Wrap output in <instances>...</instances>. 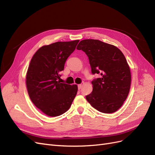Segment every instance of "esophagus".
I'll return each instance as SVG.
<instances>
[{
  "label": "esophagus",
  "instance_id": "esophagus-1",
  "mask_svg": "<svg viewBox=\"0 0 155 155\" xmlns=\"http://www.w3.org/2000/svg\"><path fill=\"white\" fill-rule=\"evenodd\" d=\"M81 87H82V84H78V89H79V90L81 89Z\"/></svg>",
  "mask_w": 155,
  "mask_h": 155
}]
</instances>
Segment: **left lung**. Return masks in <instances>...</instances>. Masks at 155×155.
Returning a JSON list of instances; mask_svg holds the SVG:
<instances>
[{"label": "left lung", "mask_w": 155, "mask_h": 155, "mask_svg": "<svg viewBox=\"0 0 155 155\" xmlns=\"http://www.w3.org/2000/svg\"><path fill=\"white\" fill-rule=\"evenodd\" d=\"M88 57L94 78L93 91L86 96L94 109L104 113L117 111L126 101L130 89L131 72L124 54L113 45L98 40L86 39L77 47Z\"/></svg>", "instance_id": "left-lung-1"}]
</instances>
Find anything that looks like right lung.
<instances>
[{"label":"right lung","instance_id":"obj_1","mask_svg":"<svg viewBox=\"0 0 155 155\" xmlns=\"http://www.w3.org/2000/svg\"><path fill=\"white\" fill-rule=\"evenodd\" d=\"M79 40L57 42L39 48L31 60L26 86L32 102L48 116L66 112L75 97L78 87L59 82L67 58L74 51Z\"/></svg>","mask_w":155,"mask_h":155}]
</instances>
